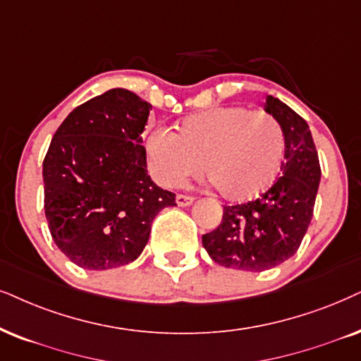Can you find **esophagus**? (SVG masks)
Here are the masks:
<instances>
[{"label":"esophagus","mask_w":361,"mask_h":361,"mask_svg":"<svg viewBox=\"0 0 361 361\" xmlns=\"http://www.w3.org/2000/svg\"><path fill=\"white\" fill-rule=\"evenodd\" d=\"M195 202L193 196H188V195H176V203L178 207H190L191 203Z\"/></svg>","instance_id":"esophagus-1"}]
</instances>
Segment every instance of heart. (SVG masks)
<instances>
[{
    "label": "heart",
    "mask_w": 361,
    "mask_h": 361,
    "mask_svg": "<svg viewBox=\"0 0 361 361\" xmlns=\"http://www.w3.org/2000/svg\"><path fill=\"white\" fill-rule=\"evenodd\" d=\"M283 128L264 111L218 106L185 118L178 131L154 130L147 138L149 168L161 185L176 188L200 175L223 198L248 202L270 190L285 161Z\"/></svg>",
    "instance_id": "1"
}]
</instances>
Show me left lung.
<instances>
[{"instance_id":"8db88e82","label":"left lung","mask_w":361,"mask_h":361,"mask_svg":"<svg viewBox=\"0 0 361 361\" xmlns=\"http://www.w3.org/2000/svg\"><path fill=\"white\" fill-rule=\"evenodd\" d=\"M264 111L280 123L286 149L281 176L253 202L223 207L220 226L203 235L214 263L245 271H264L293 257L313 216L322 168L307 121L278 98Z\"/></svg>"}]
</instances>
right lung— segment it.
I'll return each mask as SVG.
<instances>
[{"label": "right lung", "mask_w": 361, "mask_h": 361, "mask_svg": "<svg viewBox=\"0 0 361 361\" xmlns=\"http://www.w3.org/2000/svg\"><path fill=\"white\" fill-rule=\"evenodd\" d=\"M152 104L115 88L75 108L43 161L44 214L56 246L86 270L135 262L176 195L152 181L141 133Z\"/></svg>", "instance_id": "1"}]
</instances>
